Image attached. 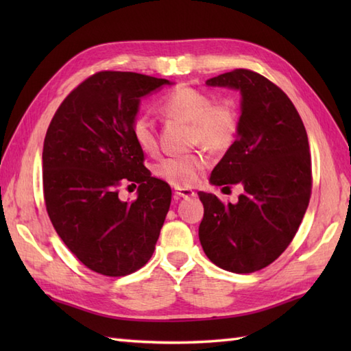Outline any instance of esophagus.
Masks as SVG:
<instances>
[{
  "instance_id": "obj_1",
  "label": "esophagus",
  "mask_w": 351,
  "mask_h": 351,
  "mask_svg": "<svg viewBox=\"0 0 351 351\" xmlns=\"http://www.w3.org/2000/svg\"><path fill=\"white\" fill-rule=\"evenodd\" d=\"M175 195H176V196H180V197L189 199V197L196 196V193L193 191L191 189H187V187H176V189H175Z\"/></svg>"
}]
</instances>
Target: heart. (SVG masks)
Masks as SVG:
<instances>
[{"instance_id": "heart-1", "label": "heart", "mask_w": 351, "mask_h": 351, "mask_svg": "<svg viewBox=\"0 0 351 351\" xmlns=\"http://www.w3.org/2000/svg\"><path fill=\"white\" fill-rule=\"evenodd\" d=\"M160 108L167 117L190 123L191 145H202L215 154L229 151L240 131V116L232 101L214 102L210 93L191 86L171 88L162 98ZM131 136L143 152L152 154L158 147L155 126L145 114L132 121ZM210 164L208 152L196 151L162 158L155 166V173L175 187H191Z\"/></svg>"}]
</instances>
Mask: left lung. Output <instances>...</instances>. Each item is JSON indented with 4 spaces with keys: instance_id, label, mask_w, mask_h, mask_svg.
<instances>
[{
    "instance_id": "left-lung-1",
    "label": "left lung",
    "mask_w": 351,
    "mask_h": 351,
    "mask_svg": "<svg viewBox=\"0 0 351 351\" xmlns=\"http://www.w3.org/2000/svg\"><path fill=\"white\" fill-rule=\"evenodd\" d=\"M241 93L240 131L214 167V185H243L237 204L199 193V240L211 263L232 273L270 265L293 241L312 189L308 134L285 92L249 69L206 80Z\"/></svg>"
}]
</instances>
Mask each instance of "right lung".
Masks as SVG:
<instances>
[{
	"label": "right lung",
	"mask_w": 351,
	"mask_h": 351,
	"mask_svg": "<svg viewBox=\"0 0 351 351\" xmlns=\"http://www.w3.org/2000/svg\"><path fill=\"white\" fill-rule=\"evenodd\" d=\"M164 84L169 80L136 72H96L66 96L45 136L43 197L52 226L104 276L131 274L151 259L170 208V187L151 176L131 136L140 99ZM128 183L139 185L138 199L122 203L118 187Z\"/></svg>",
	"instance_id": "1"
}]
</instances>
